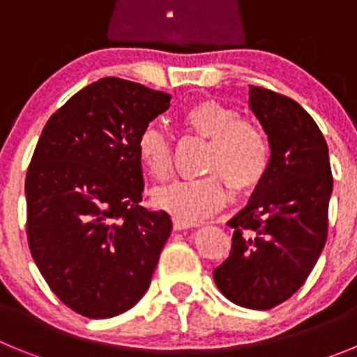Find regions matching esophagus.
Here are the masks:
<instances>
[{
  "label": "esophagus",
  "instance_id": "esophagus-1",
  "mask_svg": "<svg viewBox=\"0 0 357 357\" xmlns=\"http://www.w3.org/2000/svg\"><path fill=\"white\" fill-rule=\"evenodd\" d=\"M173 227H175V230H184L191 229V227H197V223L185 222V220H181V218H173Z\"/></svg>",
  "mask_w": 357,
  "mask_h": 357
}]
</instances>
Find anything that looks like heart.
Returning a JSON list of instances; mask_svg holds the SVG:
<instances>
[{
    "label": "heart",
    "mask_w": 357,
    "mask_h": 357,
    "mask_svg": "<svg viewBox=\"0 0 357 357\" xmlns=\"http://www.w3.org/2000/svg\"><path fill=\"white\" fill-rule=\"evenodd\" d=\"M182 125L209 139L204 172L195 178H176L153 191V204L185 222H198L225 206V182L234 191H248L266 176L272 146L257 123L243 119L238 110L216 100H200L182 112ZM135 150L144 172L153 178L172 173L169 137L150 123L141 128Z\"/></svg>",
    "instance_id": "b5f03b06"
}]
</instances>
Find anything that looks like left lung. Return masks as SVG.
<instances>
[{"instance_id":"obj_1","label":"left lung","mask_w":357,"mask_h":357,"mask_svg":"<svg viewBox=\"0 0 357 357\" xmlns=\"http://www.w3.org/2000/svg\"><path fill=\"white\" fill-rule=\"evenodd\" d=\"M248 93L272 160L229 222L232 248L214 268V282L234 304L272 309L304 286L326 247L333 173L324 134L295 100L259 85Z\"/></svg>"}]
</instances>
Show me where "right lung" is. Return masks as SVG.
Here are the masks:
<instances>
[{
	"instance_id": "right-lung-1",
	"label": "right lung",
	"mask_w": 357,
	"mask_h": 357,
	"mask_svg": "<svg viewBox=\"0 0 357 357\" xmlns=\"http://www.w3.org/2000/svg\"><path fill=\"white\" fill-rule=\"evenodd\" d=\"M168 107L162 91L107 77L43 128L24 182L28 247L50 289L82 317H118L150 286L172 220L141 206L135 141Z\"/></svg>"
}]
</instances>
